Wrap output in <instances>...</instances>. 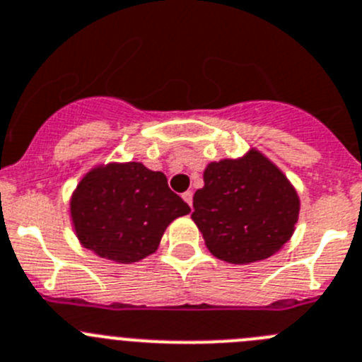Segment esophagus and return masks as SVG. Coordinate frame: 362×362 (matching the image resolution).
Here are the masks:
<instances>
[{
	"label": "esophagus",
	"mask_w": 362,
	"mask_h": 362,
	"mask_svg": "<svg viewBox=\"0 0 362 362\" xmlns=\"http://www.w3.org/2000/svg\"><path fill=\"white\" fill-rule=\"evenodd\" d=\"M183 199H185V203H187L188 206L192 208V203H194V192H192V190L185 192V194H183Z\"/></svg>",
	"instance_id": "1"
}]
</instances>
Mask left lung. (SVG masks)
I'll return each instance as SVG.
<instances>
[{"mask_svg": "<svg viewBox=\"0 0 362 362\" xmlns=\"http://www.w3.org/2000/svg\"><path fill=\"white\" fill-rule=\"evenodd\" d=\"M300 199L284 174L251 151L204 170L192 218L206 246L221 260L250 264L276 253L294 231Z\"/></svg>", "mask_w": 362, "mask_h": 362, "instance_id": "1", "label": "left lung"}]
</instances>
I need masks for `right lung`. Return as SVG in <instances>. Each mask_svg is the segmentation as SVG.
Wrapping results in <instances>:
<instances>
[{
	"mask_svg": "<svg viewBox=\"0 0 362 362\" xmlns=\"http://www.w3.org/2000/svg\"><path fill=\"white\" fill-rule=\"evenodd\" d=\"M190 206L168 188L163 172L141 163L89 172L71 199L73 226L98 257L131 264L154 253L163 231Z\"/></svg>",
	"mask_w": 362,
	"mask_h": 362,
	"instance_id": "right-lung-1",
	"label": "right lung"
}]
</instances>
